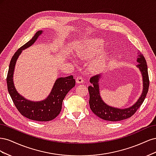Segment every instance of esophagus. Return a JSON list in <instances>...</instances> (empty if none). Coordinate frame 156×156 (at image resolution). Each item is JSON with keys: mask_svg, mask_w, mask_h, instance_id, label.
Segmentation results:
<instances>
[{"mask_svg": "<svg viewBox=\"0 0 156 156\" xmlns=\"http://www.w3.org/2000/svg\"><path fill=\"white\" fill-rule=\"evenodd\" d=\"M84 81V79L81 76H77L76 78V83L78 84L83 83Z\"/></svg>", "mask_w": 156, "mask_h": 156, "instance_id": "esophagus-1", "label": "esophagus"}]
</instances>
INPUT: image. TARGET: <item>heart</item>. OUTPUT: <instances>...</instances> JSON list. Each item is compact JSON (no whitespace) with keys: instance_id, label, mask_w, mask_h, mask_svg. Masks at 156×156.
<instances>
[{"instance_id":"heart-1","label":"heart","mask_w":156,"mask_h":156,"mask_svg":"<svg viewBox=\"0 0 156 156\" xmlns=\"http://www.w3.org/2000/svg\"><path fill=\"white\" fill-rule=\"evenodd\" d=\"M105 44L102 40L99 38L90 39L85 41L81 45L79 53L83 58H91L96 56L103 49ZM107 53L103 51L94 58L90 64L93 70H98L102 68L106 64L107 60Z\"/></svg>"}]
</instances>
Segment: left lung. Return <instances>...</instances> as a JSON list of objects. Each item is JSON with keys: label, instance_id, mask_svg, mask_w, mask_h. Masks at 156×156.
Returning <instances> with one entry per match:
<instances>
[{"label": "left lung", "instance_id": "8db88e82", "mask_svg": "<svg viewBox=\"0 0 156 156\" xmlns=\"http://www.w3.org/2000/svg\"><path fill=\"white\" fill-rule=\"evenodd\" d=\"M136 62L139 63L136 67L140 69L141 73H142L143 90L137 101L129 108H119L107 105L102 100L100 94V89H99L100 87H99L98 82L101 75H95L90 79V82L92 84V86H90L88 88L90 95L89 105L90 109L96 116L105 120L111 122L120 121L128 119L132 115H133L135 112L142 105L148 91L150 84L149 77L147 64H146V59L143 54H139Z\"/></svg>", "mask_w": 156, "mask_h": 156}]
</instances>
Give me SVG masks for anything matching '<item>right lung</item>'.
I'll use <instances>...</instances> for the list:
<instances>
[{
	"label": "right lung",
	"instance_id": "add662e5",
	"mask_svg": "<svg viewBox=\"0 0 156 156\" xmlns=\"http://www.w3.org/2000/svg\"><path fill=\"white\" fill-rule=\"evenodd\" d=\"M41 33V30L37 31L30 41L21 47L13 55L9 66L6 81L8 92L19 112L29 119L46 122L53 120L60 114L63 100L68 92L75 87V80L73 75L57 79L48 97L41 101L27 100L17 92L13 82L16 61L22 51L34 44Z\"/></svg>",
	"mask_w": 156,
	"mask_h": 156
}]
</instances>
